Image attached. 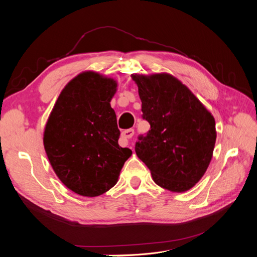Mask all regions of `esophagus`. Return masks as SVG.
I'll use <instances>...</instances> for the list:
<instances>
[{"mask_svg":"<svg viewBox=\"0 0 257 257\" xmlns=\"http://www.w3.org/2000/svg\"><path fill=\"white\" fill-rule=\"evenodd\" d=\"M134 136V130H132V128H130V130H125L124 132H122V139L124 141V143H125L126 145H127V143H128V141L130 139Z\"/></svg>","mask_w":257,"mask_h":257,"instance_id":"esophagus-1","label":"esophagus"}]
</instances>
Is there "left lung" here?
I'll use <instances>...</instances> for the list:
<instances>
[{
  "instance_id": "obj_1",
  "label": "left lung",
  "mask_w": 257,
  "mask_h": 257,
  "mask_svg": "<svg viewBox=\"0 0 257 257\" xmlns=\"http://www.w3.org/2000/svg\"><path fill=\"white\" fill-rule=\"evenodd\" d=\"M142 99L143 118L150 123L135 151L153 181L170 192L189 191L211 162L215 121L192 91L167 73L133 74Z\"/></svg>"
}]
</instances>
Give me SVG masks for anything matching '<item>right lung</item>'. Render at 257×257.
<instances>
[{
    "instance_id": "1",
    "label": "right lung",
    "mask_w": 257,
    "mask_h": 257,
    "mask_svg": "<svg viewBox=\"0 0 257 257\" xmlns=\"http://www.w3.org/2000/svg\"><path fill=\"white\" fill-rule=\"evenodd\" d=\"M116 87L110 77L80 73L61 91L45 125L43 142L52 169L80 196L109 191L132 155L118 144L120 131L110 106Z\"/></svg>"
}]
</instances>
